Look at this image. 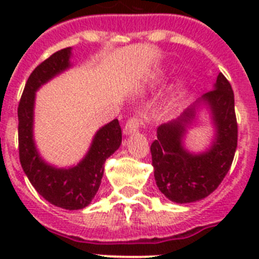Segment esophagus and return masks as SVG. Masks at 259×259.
<instances>
[{"label": "esophagus", "mask_w": 259, "mask_h": 259, "mask_svg": "<svg viewBox=\"0 0 259 259\" xmlns=\"http://www.w3.org/2000/svg\"><path fill=\"white\" fill-rule=\"evenodd\" d=\"M141 123L143 122H141L140 116H137V115L131 116V118L127 120V123H125L124 128H123V132H124V135L134 134V132H136L137 130L140 128Z\"/></svg>", "instance_id": "obj_1"}]
</instances>
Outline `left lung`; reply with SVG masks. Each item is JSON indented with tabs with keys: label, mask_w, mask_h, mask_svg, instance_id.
Masks as SVG:
<instances>
[{
	"label": "left lung",
	"mask_w": 259,
	"mask_h": 259,
	"mask_svg": "<svg viewBox=\"0 0 259 259\" xmlns=\"http://www.w3.org/2000/svg\"><path fill=\"white\" fill-rule=\"evenodd\" d=\"M202 100L211 107L217 127V139L209 152L194 155L183 149L182 137L187 123L194 116V109L159 125L157 140L150 145L155 184L174 202H193L212 193L230 171L236 152L235 97L227 77L219 74L214 89L205 93Z\"/></svg>",
	"instance_id": "obj_1"
}]
</instances>
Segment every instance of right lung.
<instances>
[{
  "label": "right lung",
  "instance_id": "right-lung-1",
  "mask_svg": "<svg viewBox=\"0 0 259 259\" xmlns=\"http://www.w3.org/2000/svg\"><path fill=\"white\" fill-rule=\"evenodd\" d=\"M70 48L58 50L41 62L29 75L18 105V141L20 164L36 191L56 206L79 210L85 207L97 193L105 162L122 143V128L118 119L102 127L96 134L85 158L68 170L54 168L38 157L32 139L35 92L70 66Z\"/></svg>",
  "mask_w": 259,
  "mask_h": 259
}]
</instances>
